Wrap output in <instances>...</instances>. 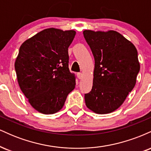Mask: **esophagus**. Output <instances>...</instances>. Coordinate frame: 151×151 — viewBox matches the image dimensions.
<instances>
[{
  "mask_svg": "<svg viewBox=\"0 0 151 151\" xmlns=\"http://www.w3.org/2000/svg\"><path fill=\"white\" fill-rule=\"evenodd\" d=\"M77 77L79 79H81V78H82V74L81 73H77Z\"/></svg>",
  "mask_w": 151,
  "mask_h": 151,
  "instance_id": "34e87169",
  "label": "esophagus"
}]
</instances>
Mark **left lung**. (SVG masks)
Masks as SVG:
<instances>
[{
  "label": "left lung",
  "mask_w": 151,
  "mask_h": 151,
  "mask_svg": "<svg viewBox=\"0 0 151 151\" xmlns=\"http://www.w3.org/2000/svg\"><path fill=\"white\" fill-rule=\"evenodd\" d=\"M83 34L95 61L92 89L84 95L86 106L96 114L111 113L136 85L140 70L138 52L116 31L85 30Z\"/></svg>",
  "instance_id": "obj_1"
}]
</instances>
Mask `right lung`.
I'll return each instance as SVG.
<instances>
[{
    "instance_id": "add662e5",
    "label": "right lung",
    "mask_w": 151,
    "mask_h": 151,
    "mask_svg": "<svg viewBox=\"0 0 151 151\" xmlns=\"http://www.w3.org/2000/svg\"><path fill=\"white\" fill-rule=\"evenodd\" d=\"M74 30L45 29L20 46L15 69L20 89L40 113L53 114L63 107L75 88V75L69 70L68 47Z\"/></svg>"
}]
</instances>
